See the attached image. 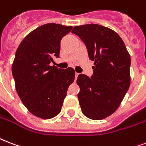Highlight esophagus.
Instances as JSON below:
<instances>
[{"label":"esophagus","instance_id":"esophagus-1","mask_svg":"<svg viewBox=\"0 0 146 146\" xmlns=\"http://www.w3.org/2000/svg\"><path fill=\"white\" fill-rule=\"evenodd\" d=\"M78 75H79V73H76V74H75V80H76V79H77Z\"/></svg>","mask_w":146,"mask_h":146}]
</instances>
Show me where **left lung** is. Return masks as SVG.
<instances>
[{
	"label": "left lung",
	"instance_id": "8db88e82",
	"mask_svg": "<svg viewBox=\"0 0 146 146\" xmlns=\"http://www.w3.org/2000/svg\"><path fill=\"white\" fill-rule=\"evenodd\" d=\"M72 33L85 43L94 61L93 76L80 74L76 80L82 113L91 119H103L119 108L129 88V53L119 34L102 25L76 26Z\"/></svg>",
	"mask_w": 146,
	"mask_h": 146
}]
</instances>
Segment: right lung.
Masks as SVG:
<instances>
[{"label": "right lung", "instance_id": "obj_1", "mask_svg": "<svg viewBox=\"0 0 146 146\" xmlns=\"http://www.w3.org/2000/svg\"><path fill=\"white\" fill-rule=\"evenodd\" d=\"M72 26L54 23L39 27L20 43L12 64L17 93L25 107L36 117L49 119L60 113L75 70L51 66L60 56V41Z\"/></svg>", "mask_w": 146, "mask_h": 146}]
</instances>
